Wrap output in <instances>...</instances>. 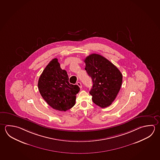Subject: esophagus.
<instances>
[{
	"instance_id": "obj_1",
	"label": "esophagus",
	"mask_w": 160,
	"mask_h": 160,
	"mask_svg": "<svg viewBox=\"0 0 160 160\" xmlns=\"http://www.w3.org/2000/svg\"><path fill=\"white\" fill-rule=\"evenodd\" d=\"M77 85H78V86L79 87V88H82V84H81V82H77Z\"/></svg>"
}]
</instances>
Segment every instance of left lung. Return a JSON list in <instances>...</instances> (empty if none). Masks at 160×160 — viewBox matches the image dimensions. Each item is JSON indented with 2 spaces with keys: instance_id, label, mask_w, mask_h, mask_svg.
<instances>
[{
  "instance_id": "obj_1",
  "label": "left lung",
  "mask_w": 160,
  "mask_h": 160,
  "mask_svg": "<svg viewBox=\"0 0 160 160\" xmlns=\"http://www.w3.org/2000/svg\"><path fill=\"white\" fill-rule=\"evenodd\" d=\"M84 61L85 70L93 82L90 91L92 101L100 107H107L119 92L122 85V74L111 61L99 54H91Z\"/></svg>"
}]
</instances>
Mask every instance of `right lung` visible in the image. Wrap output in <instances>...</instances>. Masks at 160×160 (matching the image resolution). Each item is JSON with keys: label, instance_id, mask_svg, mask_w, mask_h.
Wrapping results in <instances>:
<instances>
[{"label": "right lung", "instance_id": "right-lung-1", "mask_svg": "<svg viewBox=\"0 0 160 160\" xmlns=\"http://www.w3.org/2000/svg\"><path fill=\"white\" fill-rule=\"evenodd\" d=\"M38 87L41 96L50 107L59 111H66L76 103V95L79 91L78 85L69 82L65 70L61 69L58 58H53L43 70Z\"/></svg>", "mask_w": 160, "mask_h": 160}]
</instances>
